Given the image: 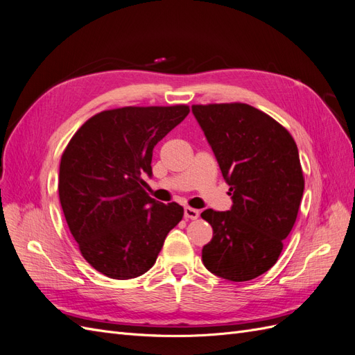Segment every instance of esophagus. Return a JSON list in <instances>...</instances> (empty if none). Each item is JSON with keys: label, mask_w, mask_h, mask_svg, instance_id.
I'll use <instances>...</instances> for the list:
<instances>
[{"label": "esophagus", "mask_w": 355, "mask_h": 355, "mask_svg": "<svg viewBox=\"0 0 355 355\" xmlns=\"http://www.w3.org/2000/svg\"><path fill=\"white\" fill-rule=\"evenodd\" d=\"M184 216H185L187 220H196L200 216V211L196 210V209H192V207H185Z\"/></svg>", "instance_id": "esophagus-1"}]
</instances>
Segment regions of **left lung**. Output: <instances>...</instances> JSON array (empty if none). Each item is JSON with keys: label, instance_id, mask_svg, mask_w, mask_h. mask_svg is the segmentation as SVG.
Segmentation results:
<instances>
[{"label": "left lung", "instance_id": "1", "mask_svg": "<svg viewBox=\"0 0 355 355\" xmlns=\"http://www.w3.org/2000/svg\"><path fill=\"white\" fill-rule=\"evenodd\" d=\"M192 112L232 198L228 211L201 213L213 228L202 263L225 280H253L275 265L297 218L305 179L296 142L247 103L192 105Z\"/></svg>", "mask_w": 355, "mask_h": 355}]
</instances>
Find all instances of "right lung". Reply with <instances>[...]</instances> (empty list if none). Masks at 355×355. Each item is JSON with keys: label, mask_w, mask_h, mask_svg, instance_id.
Segmentation results:
<instances>
[{"label": "right lung", "mask_w": 355, "mask_h": 355, "mask_svg": "<svg viewBox=\"0 0 355 355\" xmlns=\"http://www.w3.org/2000/svg\"><path fill=\"white\" fill-rule=\"evenodd\" d=\"M189 114L188 105L102 111L71 137L60 158L59 200L83 257L96 271L128 280L151 268L184 218L144 189L153 149Z\"/></svg>", "instance_id": "1"}]
</instances>
